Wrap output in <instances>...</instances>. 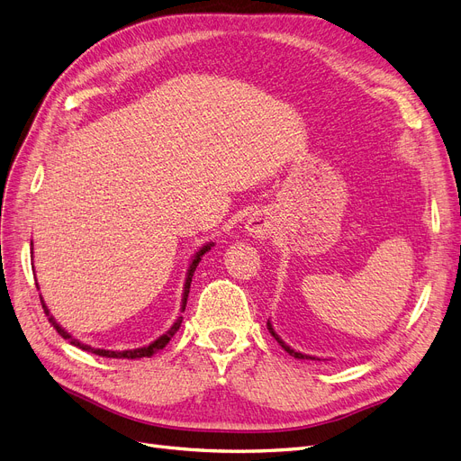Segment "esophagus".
Masks as SVG:
<instances>
[{
  "instance_id": "34e87169",
  "label": "esophagus",
  "mask_w": 461,
  "mask_h": 461,
  "mask_svg": "<svg viewBox=\"0 0 461 461\" xmlns=\"http://www.w3.org/2000/svg\"><path fill=\"white\" fill-rule=\"evenodd\" d=\"M247 231L252 237H259V239H266L267 235H271L273 231V222H271V216L264 211H258L254 212L249 220H247Z\"/></svg>"
}]
</instances>
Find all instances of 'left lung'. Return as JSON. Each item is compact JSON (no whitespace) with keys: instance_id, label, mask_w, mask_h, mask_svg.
Returning a JSON list of instances; mask_svg holds the SVG:
<instances>
[{"instance_id":"1","label":"left lung","mask_w":461,"mask_h":461,"mask_svg":"<svg viewBox=\"0 0 461 461\" xmlns=\"http://www.w3.org/2000/svg\"><path fill=\"white\" fill-rule=\"evenodd\" d=\"M267 330H269V333H271V335L276 339V343H278L280 347H283V348H285V350H286L290 356H294V357H297V359H314L312 356H307V354H302V352H295L294 348H290V347H288V345L283 341V339H280V337L275 333V330H273V326H271L269 320H267Z\"/></svg>"}]
</instances>
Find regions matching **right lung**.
<instances>
[{"instance_id":"right-lung-1","label":"right lung","mask_w":461,"mask_h":461,"mask_svg":"<svg viewBox=\"0 0 461 461\" xmlns=\"http://www.w3.org/2000/svg\"><path fill=\"white\" fill-rule=\"evenodd\" d=\"M211 247L212 245H205L202 250L199 252H195V256H194V259H192V264H190V267H188V275H186V283H185V294H183V311L186 309V299H188V294H190V283H192V276H194V271H195V267H197V264L202 262V256L205 254V252H209L211 250ZM37 285V283H35ZM41 303H43V309H45V312L49 314V309H47V305H45V302H43V297H41ZM49 322L54 326V330L62 335L64 339H68V341L71 343V345H75V347H78L81 350H86V352H92V354H97V356H104V357H126V359H139V357H150L152 354H156L158 350H162L169 341H171V337L178 331V328H181V324H183V316H178L176 318V322L162 335V337H158L154 343H150L149 347H143V348H135V350H122V352H114V350H104V348H92V347H88V345H85V343H81V341H77V339H73L62 326H59L56 320L49 314Z\"/></svg>"}]
</instances>
